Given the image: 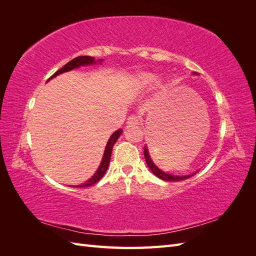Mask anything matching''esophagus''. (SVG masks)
<instances>
[{
	"label": "esophagus",
	"mask_w": 256,
	"mask_h": 256,
	"mask_svg": "<svg viewBox=\"0 0 256 256\" xmlns=\"http://www.w3.org/2000/svg\"><path fill=\"white\" fill-rule=\"evenodd\" d=\"M127 124L129 126H136L138 125V120L136 115H130L128 120H127Z\"/></svg>",
	"instance_id": "esophagus-1"
}]
</instances>
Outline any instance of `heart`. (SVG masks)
Listing matches in <instances>:
<instances>
[{
    "label": "heart",
    "instance_id": "heart-1",
    "mask_svg": "<svg viewBox=\"0 0 256 256\" xmlns=\"http://www.w3.org/2000/svg\"><path fill=\"white\" fill-rule=\"evenodd\" d=\"M154 76L150 74H142L140 76V80H138V82H140V85L142 88H148L150 85L154 82Z\"/></svg>",
    "mask_w": 256,
    "mask_h": 256
}]
</instances>
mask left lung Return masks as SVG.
<instances>
[{
    "mask_svg": "<svg viewBox=\"0 0 256 256\" xmlns=\"http://www.w3.org/2000/svg\"><path fill=\"white\" fill-rule=\"evenodd\" d=\"M196 72H193V74H196ZM144 157H145V161L147 164V166L150 168V171L152 172V174L156 175L158 178H160V180H166V182H180V180H187V178L193 176L196 173H192V174H189V175H173V174H168V173H166L162 171V170H160L156 164H154V161L152 160L150 156V152H148V148H147L146 145L144 146Z\"/></svg>",
    "mask_w": 256,
    "mask_h": 256,
    "instance_id": "1",
    "label": "left lung"
}]
</instances>
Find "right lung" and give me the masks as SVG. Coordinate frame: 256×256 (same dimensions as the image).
Here are the masks:
<instances>
[{
	"label": "right lung",
	"mask_w": 256,
	"mask_h": 256,
	"mask_svg": "<svg viewBox=\"0 0 256 256\" xmlns=\"http://www.w3.org/2000/svg\"><path fill=\"white\" fill-rule=\"evenodd\" d=\"M104 60H95V58L92 56H78L74 60H72L70 62H68V63L66 65H64L63 67H62L60 69H58V70L54 74L53 76H51L50 78L48 79L51 80L53 78H56V76L60 74H64V72H70L72 70V69H76V68H79L81 66H88V65H94V64H97V62H99V64H102V62ZM122 132V129H118L116 130L115 132L110 136L109 141H108L106 145V148H104V156H102V162H100V166H98L97 171L95 172V174L92 175L88 180H86L85 182L81 184H78V186H74V187H81V188H84V187H90V186L96 184L97 182H99L100 180H102V176L104 175V173L106 172L108 168H109V164H110V159H111V154H112V148L113 146L115 144V142L118 140V138L120 136Z\"/></svg>",
	"instance_id": "add662e5"
}]
</instances>
